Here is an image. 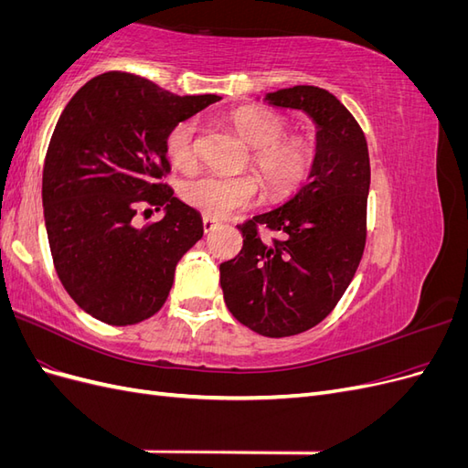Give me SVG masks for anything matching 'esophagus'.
Here are the masks:
<instances>
[{"mask_svg": "<svg viewBox=\"0 0 468 468\" xmlns=\"http://www.w3.org/2000/svg\"><path fill=\"white\" fill-rule=\"evenodd\" d=\"M218 226V220H215V218H208V217H205L203 218V230L208 234V232H212Z\"/></svg>", "mask_w": 468, "mask_h": 468, "instance_id": "obj_1", "label": "esophagus"}]
</instances>
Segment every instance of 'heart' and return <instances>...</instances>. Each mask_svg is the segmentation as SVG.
<instances>
[{
	"instance_id": "obj_1",
	"label": "heart",
	"mask_w": 468,
	"mask_h": 468,
	"mask_svg": "<svg viewBox=\"0 0 468 468\" xmlns=\"http://www.w3.org/2000/svg\"><path fill=\"white\" fill-rule=\"evenodd\" d=\"M236 133L251 146L248 165L260 176L267 195L285 199L299 189L314 164V148L304 136L287 134L289 122L279 112L242 107L230 112ZM199 119H186L165 136V154L179 169H193L199 162ZM181 199L208 218H224L250 208L260 199V183L253 176H201L183 183Z\"/></svg>"
}]
</instances>
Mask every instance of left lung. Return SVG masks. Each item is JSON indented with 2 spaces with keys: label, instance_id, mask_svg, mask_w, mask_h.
Segmentation results:
<instances>
[{
  "label": "left lung",
  "instance_id": "left-lung-1",
  "mask_svg": "<svg viewBox=\"0 0 468 468\" xmlns=\"http://www.w3.org/2000/svg\"><path fill=\"white\" fill-rule=\"evenodd\" d=\"M265 99L316 122L313 172L289 203L238 226L244 246L220 263V287L238 322L265 337H287L328 316L357 271L371 164L359 122L330 91L294 86ZM260 228L278 238L261 240Z\"/></svg>",
  "mask_w": 468,
  "mask_h": 468
}]
</instances>
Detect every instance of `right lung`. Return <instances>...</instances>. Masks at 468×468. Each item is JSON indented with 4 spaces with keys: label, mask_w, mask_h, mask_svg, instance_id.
Returning a JSON list of instances; mask_svg holds the SVG:
<instances>
[{
    "label": "right lung",
    "mask_w": 468,
    "mask_h": 468,
    "mask_svg": "<svg viewBox=\"0 0 468 468\" xmlns=\"http://www.w3.org/2000/svg\"><path fill=\"white\" fill-rule=\"evenodd\" d=\"M218 95H176L126 72L90 80L56 122L42 169V207L64 289L111 325L148 320L164 306L176 265L203 238V218L162 181L165 136ZM166 208L135 226L140 209Z\"/></svg>",
    "instance_id": "add662e5"
}]
</instances>
